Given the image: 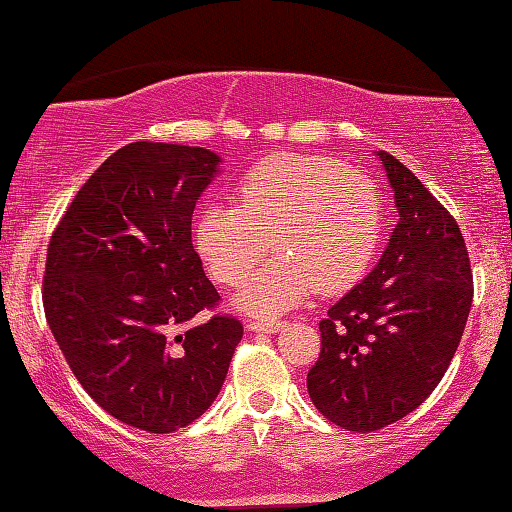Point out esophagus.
<instances>
[{
    "label": "esophagus",
    "mask_w": 512,
    "mask_h": 512,
    "mask_svg": "<svg viewBox=\"0 0 512 512\" xmlns=\"http://www.w3.org/2000/svg\"><path fill=\"white\" fill-rule=\"evenodd\" d=\"M284 323L280 320H250L248 329L250 332H262V334H271V332H280Z\"/></svg>",
    "instance_id": "34e87169"
}]
</instances>
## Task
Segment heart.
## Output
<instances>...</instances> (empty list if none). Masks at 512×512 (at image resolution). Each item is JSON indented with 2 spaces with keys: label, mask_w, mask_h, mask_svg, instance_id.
I'll return each mask as SVG.
<instances>
[{
  "label": "heart",
  "mask_w": 512,
  "mask_h": 512,
  "mask_svg": "<svg viewBox=\"0 0 512 512\" xmlns=\"http://www.w3.org/2000/svg\"><path fill=\"white\" fill-rule=\"evenodd\" d=\"M381 237L372 180L320 155H271L241 173L237 205L207 203L194 244L216 282H244L268 248L277 255L239 291L237 307L275 316L311 291L339 293L368 271Z\"/></svg>",
  "instance_id": "1"
}]
</instances>
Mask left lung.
Wrapping results in <instances>:
<instances>
[{
	"label": "left lung",
	"mask_w": 512,
	"mask_h": 512,
	"mask_svg": "<svg viewBox=\"0 0 512 512\" xmlns=\"http://www.w3.org/2000/svg\"><path fill=\"white\" fill-rule=\"evenodd\" d=\"M400 221L377 266L320 320L307 391L329 422L377 431L418 409L454 359L472 307L461 230L391 153L377 151Z\"/></svg>",
	"instance_id": "1"
}]
</instances>
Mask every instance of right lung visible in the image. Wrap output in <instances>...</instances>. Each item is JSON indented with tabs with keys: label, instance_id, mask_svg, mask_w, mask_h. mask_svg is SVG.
Listing matches in <instances>:
<instances>
[{
	"label": "right lung",
	"instance_id": "1",
	"mask_svg": "<svg viewBox=\"0 0 512 512\" xmlns=\"http://www.w3.org/2000/svg\"><path fill=\"white\" fill-rule=\"evenodd\" d=\"M210 149L133 142L92 173L49 241L42 305L69 368L112 418L171 433L210 409L244 327L192 244Z\"/></svg>",
	"mask_w": 512,
	"mask_h": 512
}]
</instances>
